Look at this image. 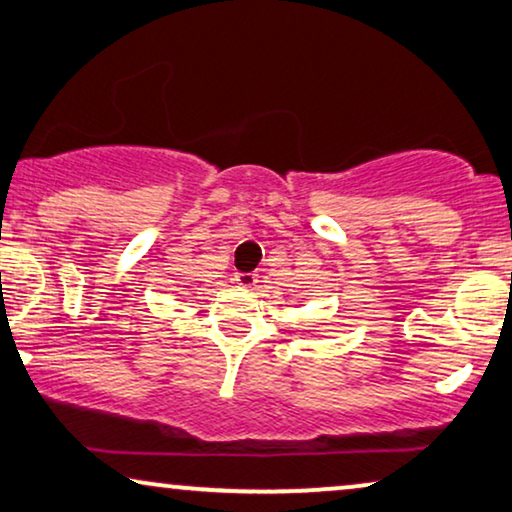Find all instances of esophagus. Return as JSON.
Segmentation results:
<instances>
[{
  "label": "esophagus",
  "instance_id": "34e87169",
  "mask_svg": "<svg viewBox=\"0 0 512 512\" xmlns=\"http://www.w3.org/2000/svg\"><path fill=\"white\" fill-rule=\"evenodd\" d=\"M236 283H239L241 287H246V290H250V287H255L257 276L255 273H236Z\"/></svg>",
  "mask_w": 512,
  "mask_h": 512
}]
</instances>
